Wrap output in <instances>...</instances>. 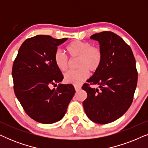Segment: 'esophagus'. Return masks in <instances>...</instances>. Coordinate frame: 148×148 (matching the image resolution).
Segmentation results:
<instances>
[{
  "label": "esophagus",
  "mask_w": 148,
  "mask_h": 148,
  "mask_svg": "<svg viewBox=\"0 0 148 148\" xmlns=\"http://www.w3.org/2000/svg\"><path fill=\"white\" fill-rule=\"evenodd\" d=\"M74 88H75V90L76 91H79L81 88H82V87H81L80 86H77V85H75Z\"/></svg>",
  "instance_id": "34e87169"
}]
</instances>
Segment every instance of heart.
Masks as SVG:
<instances>
[{
    "label": "heart",
    "instance_id": "heart-1",
    "mask_svg": "<svg viewBox=\"0 0 148 148\" xmlns=\"http://www.w3.org/2000/svg\"><path fill=\"white\" fill-rule=\"evenodd\" d=\"M66 50L71 58H79V69L69 71L64 75V80L67 84H81L88 77L89 71L96 72L100 67L103 58L102 51L99 48L92 46L90 42L73 41L67 46ZM54 61L60 71H65L68 69L69 60L61 50L54 52Z\"/></svg>",
    "mask_w": 148,
    "mask_h": 148
}]
</instances>
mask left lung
Wrapping results in <instances>:
<instances>
[{
    "mask_svg": "<svg viewBox=\"0 0 148 148\" xmlns=\"http://www.w3.org/2000/svg\"><path fill=\"white\" fill-rule=\"evenodd\" d=\"M90 38L99 42L103 58L100 67L88 80L99 89L88 84L82 86L88 94L83 106L91 121L107 124L123 116L133 102L137 83L135 59L130 46L113 32H102Z\"/></svg>",
    "mask_w": 148,
    "mask_h": 148,
    "instance_id": "left-lung-1",
    "label": "left lung"
}]
</instances>
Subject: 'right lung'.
Segmentation results:
<instances>
[{"mask_svg":"<svg viewBox=\"0 0 148 148\" xmlns=\"http://www.w3.org/2000/svg\"><path fill=\"white\" fill-rule=\"evenodd\" d=\"M67 39L46 35L28 38L13 62L15 96L26 114L38 123L52 124L61 120L75 93L73 85L60 84L63 75L54 61L57 46ZM57 82L56 89L49 88Z\"/></svg>","mask_w":148,"mask_h":148,"instance_id":"1","label":"right lung"}]
</instances>
